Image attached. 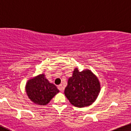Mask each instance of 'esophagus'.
I'll list each match as a JSON object with an SVG mask.
<instances>
[{
  "instance_id": "obj_1",
  "label": "esophagus",
  "mask_w": 131,
  "mask_h": 131,
  "mask_svg": "<svg viewBox=\"0 0 131 131\" xmlns=\"http://www.w3.org/2000/svg\"><path fill=\"white\" fill-rule=\"evenodd\" d=\"M58 88L59 89V90L60 91H61V92L63 91V89H64L63 86H62V85H61V84L58 86Z\"/></svg>"
}]
</instances>
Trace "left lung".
Returning a JSON list of instances; mask_svg holds the SVG:
<instances>
[{
  "label": "left lung",
  "mask_w": 131,
  "mask_h": 131,
  "mask_svg": "<svg viewBox=\"0 0 131 131\" xmlns=\"http://www.w3.org/2000/svg\"><path fill=\"white\" fill-rule=\"evenodd\" d=\"M100 91L98 78L90 70L79 72L75 68L72 77L68 79L64 93L72 105L83 108L92 104Z\"/></svg>",
  "instance_id": "1"
}]
</instances>
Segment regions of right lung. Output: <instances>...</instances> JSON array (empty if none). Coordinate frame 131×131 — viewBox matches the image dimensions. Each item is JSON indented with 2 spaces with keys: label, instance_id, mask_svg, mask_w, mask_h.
I'll return each mask as SVG.
<instances>
[{
  "label": "right lung",
  "instance_id": "add662e5",
  "mask_svg": "<svg viewBox=\"0 0 131 131\" xmlns=\"http://www.w3.org/2000/svg\"><path fill=\"white\" fill-rule=\"evenodd\" d=\"M25 90L30 101L39 105H47L59 92L56 86L50 83L43 73L28 80Z\"/></svg>",
  "mask_w": 131,
  "mask_h": 131
}]
</instances>
